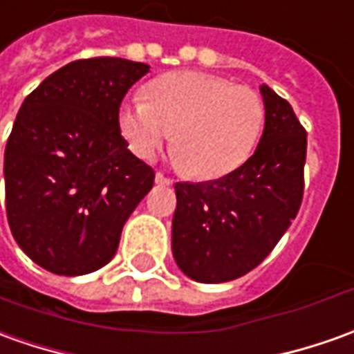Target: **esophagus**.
<instances>
[{
    "mask_svg": "<svg viewBox=\"0 0 354 354\" xmlns=\"http://www.w3.org/2000/svg\"><path fill=\"white\" fill-rule=\"evenodd\" d=\"M156 185H162V187H169L173 185V181L169 177H165L163 173H156Z\"/></svg>",
    "mask_w": 354,
    "mask_h": 354,
    "instance_id": "1",
    "label": "esophagus"
}]
</instances>
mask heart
<instances>
[{
  "label": "heart",
  "instance_id": "b5f03b06",
  "mask_svg": "<svg viewBox=\"0 0 354 354\" xmlns=\"http://www.w3.org/2000/svg\"><path fill=\"white\" fill-rule=\"evenodd\" d=\"M145 100L119 109V131L140 160H150L173 135L183 171L212 181L237 171L262 136L266 109L254 90L198 71L153 79Z\"/></svg>",
  "mask_w": 354,
  "mask_h": 354
}]
</instances>
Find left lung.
Instances as JSON below:
<instances>
[{
	"mask_svg": "<svg viewBox=\"0 0 354 354\" xmlns=\"http://www.w3.org/2000/svg\"><path fill=\"white\" fill-rule=\"evenodd\" d=\"M260 94L264 133L247 162L216 181L175 185L173 258L198 283H225L254 270L301 208L306 131L287 100L268 84Z\"/></svg>",
	"mask_w": 354,
	"mask_h": 354,
	"instance_id": "8db88e82",
	"label": "left lung"
}]
</instances>
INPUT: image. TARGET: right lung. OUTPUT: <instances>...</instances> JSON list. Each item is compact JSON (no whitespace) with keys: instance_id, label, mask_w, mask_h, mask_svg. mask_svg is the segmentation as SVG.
Segmentation results:
<instances>
[{"instance_id":"right-lung-1","label":"right lung","mask_w":354,"mask_h":354,"mask_svg":"<svg viewBox=\"0 0 354 354\" xmlns=\"http://www.w3.org/2000/svg\"><path fill=\"white\" fill-rule=\"evenodd\" d=\"M150 65L73 61L28 94L5 146V206L17 245L51 274H92L115 256L153 169L127 148L119 106Z\"/></svg>"}]
</instances>
